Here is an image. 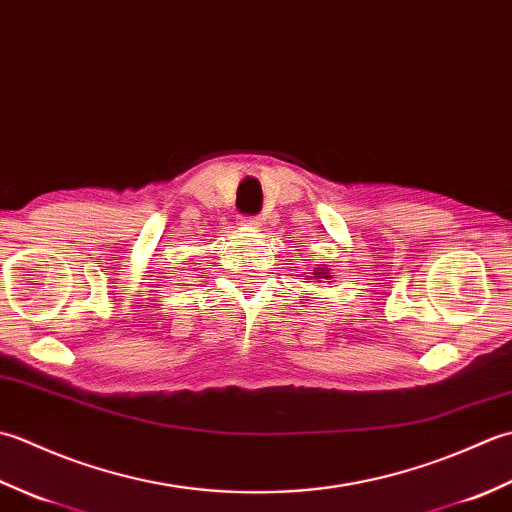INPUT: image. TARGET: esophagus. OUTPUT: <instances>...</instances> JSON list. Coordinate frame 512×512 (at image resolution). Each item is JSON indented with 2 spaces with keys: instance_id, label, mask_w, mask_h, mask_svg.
I'll return each mask as SVG.
<instances>
[{
  "instance_id": "esophagus-1",
  "label": "esophagus",
  "mask_w": 512,
  "mask_h": 512,
  "mask_svg": "<svg viewBox=\"0 0 512 512\" xmlns=\"http://www.w3.org/2000/svg\"><path fill=\"white\" fill-rule=\"evenodd\" d=\"M242 224H244L246 228H257V226H259V220H257V217H244Z\"/></svg>"
}]
</instances>
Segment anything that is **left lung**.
Returning <instances> with one entry per match:
<instances>
[{
    "instance_id": "1",
    "label": "left lung",
    "mask_w": 512,
    "mask_h": 512,
    "mask_svg": "<svg viewBox=\"0 0 512 512\" xmlns=\"http://www.w3.org/2000/svg\"><path fill=\"white\" fill-rule=\"evenodd\" d=\"M312 277L317 279V281H321V279H332V275H330V270H328V268H319V270H314Z\"/></svg>"
}]
</instances>
